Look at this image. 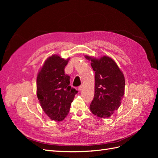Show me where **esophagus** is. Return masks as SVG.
Listing matches in <instances>:
<instances>
[{
	"instance_id": "1",
	"label": "esophagus",
	"mask_w": 158,
	"mask_h": 158,
	"mask_svg": "<svg viewBox=\"0 0 158 158\" xmlns=\"http://www.w3.org/2000/svg\"><path fill=\"white\" fill-rule=\"evenodd\" d=\"M82 88H83V85H80V86L78 87V90H79V91H81V90L82 89Z\"/></svg>"
}]
</instances>
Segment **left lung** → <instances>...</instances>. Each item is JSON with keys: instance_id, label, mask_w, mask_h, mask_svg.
<instances>
[{"instance_id": "obj_1", "label": "left lung", "mask_w": 158, "mask_h": 158, "mask_svg": "<svg viewBox=\"0 0 158 158\" xmlns=\"http://www.w3.org/2000/svg\"><path fill=\"white\" fill-rule=\"evenodd\" d=\"M91 60L95 71V94L90 111L99 118H109L117 110L125 94V80L118 65L107 56L95 59L85 56Z\"/></svg>"}]
</instances>
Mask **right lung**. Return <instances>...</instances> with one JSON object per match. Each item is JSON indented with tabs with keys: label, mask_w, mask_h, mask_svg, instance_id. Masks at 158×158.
Instances as JSON below:
<instances>
[{
	"label": "right lung",
	"mask_w": 158,
	"mask_h": 158,
	"mask_svg": "<svg viewBox=\"0 0 158 158\" xmlns=\"http://www.w3.org/2000/svg\"><path fill=\"white\" fill-rule=\"evenodd\" d=\"M69 60L52 55L45 61L37 77V98L47 115L55 121L66 117L78 93L70 85V76L64 74Z\"/></svg>",
	"instance_id": "1"
}]
</instances>
